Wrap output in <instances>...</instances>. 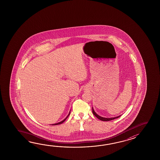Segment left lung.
<instances>
[{
    "label": "left lung",
    "mask_w": 160,
    "mask_h": 160,
    "mask_svg": "<svg viewBox=\"0 0 160 160\" xmlns=\"http://www.w3.org/2000/svg\"><path fill=\"white\" fill-rule=\"evenodd\" d=\"M92 111L93 114H94L97 118H98L99 120H101V121H111V120H112V119H116V118H119V117L121 116H117V117H112V118H104V117H101V116L98 115V114L94 112V109H93V108H92Z\"/></svg>",
    "instance_id": "left-lung-1"
}]
</instances>
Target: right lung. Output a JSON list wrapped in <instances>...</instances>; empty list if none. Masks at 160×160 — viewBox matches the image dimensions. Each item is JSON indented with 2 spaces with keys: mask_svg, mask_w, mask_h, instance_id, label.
<instances>
[{
  "mask_svg": "<svg viewBox=\"0 0 160 160\" xmlns=\"http://www.w3.org/2000/svg\"><path fill=\"white\" fill-rule=\"evenodd\" d=\"M70 112H69V113H68V116H67V117H66V118H65V119H63V121H61L60 122L57 123H54V124H52V125H59V124H61V123H62L64 122L65 121H66V119H67V118H68V116L70 115Z\"/></svg>",
  "mask_w": 160,
  "mask_h": 160,
  "instance_id": "add662e5",
  "label": "right lung"
}]
</instances>
